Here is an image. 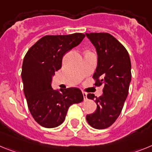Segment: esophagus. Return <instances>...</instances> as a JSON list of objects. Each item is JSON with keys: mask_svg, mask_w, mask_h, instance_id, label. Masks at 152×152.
<instances>
[{"mask_svg": "<svg viewBox=\"0 0 152 152\" xmlns=\"http://www.w3.org/2000/svg\"><path fill=\"white\" fill-rule=\"evenodd\" d=\"M83 98H84V100L87 99V93L86 92H83Z\"/></svg>", "mask_w": 152, "mask_h": 152, "instance_id": "esophagus-1", "label": "esophagus"}]
</instances>
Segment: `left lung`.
Masks as SVG:
<instances>
[{"label":"left lung","instance_id":"8db88e82","mask_svg":"<svg viewBox=\"0 0 152 152\" xmlns=\"http://www.w3.org/2000/svg\"><path fill=\"white\" fill-rule=\"evenodd\" d=\"M98 54V64L93 79L95 86L103 85V94L96 97L89 93L87 98L94 100L97 109L87 115L92 128L104 129L113 125L122 112L129 94L131 82V60L122 43L108 33L86 34Z\"/></svg>","mask_w":152,"mask_h":152}]
</instances>
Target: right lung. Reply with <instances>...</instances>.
<instances>
[{
    "instance_id": "right-lung-1",
    "label": "right lung",
    "mask_w": 152,
    "mask_h": 152,
    "mask_svg": "<svg viewBox=\"0 0 152 152\" xmlns=\"http://www.w3.org/2000/svg\"><path fill=\"white\" fill-rule=\"evenodd\" d=\"M81 33L47 35L29 49L22 65L21 77L29 110L39 125L57 127L65 120L71 105L81 102L83 96L78 88L54 90L52 76L62 66L63 56L85 37Z\"/></svg>"
}]
</instances>
